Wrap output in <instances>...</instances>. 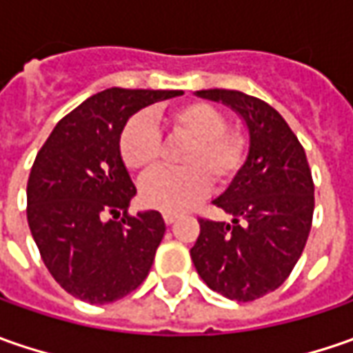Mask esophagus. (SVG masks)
Instances as JSON below:
<instances>
[{"label": "esophagus", "instance_id": "esophagus-1", "mask_svg": "<svg viewBox=\"0 0 353 353\" xmlns=\"http://www.w3.org/2000/svg\"><path fill=\"white\" fill-rule=\"evenodd\" d=\"M176 218H179V214H176V212H165V214H163L165 224H172V222H176Z\"/></svg>", "mask_w": 353, "mask_h": 353}]
</instances>
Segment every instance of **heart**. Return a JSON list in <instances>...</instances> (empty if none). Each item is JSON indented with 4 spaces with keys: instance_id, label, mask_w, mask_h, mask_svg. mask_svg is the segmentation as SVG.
<instances>
[{
    "instance_id": "b5f03b06",
    "label": "heart",
    "mask_w": 353,
    "mask_h": 353,
    "mask_svg": "<svg viewBox=\"0 0 353 353\" xmlns=\"http://www.w3.org/2000/svg\"><path fill=\"white\" fill-rule=\"evenodd\" d=\"M170 137L186 141L179 163L183 169H163L141 183V200L157 210L181 212L206 194L210 181L225 186L243 167L250 141L228 129L224 112L206 102H188L169 110L163 117ZM119 155L125 167L149 172L161 159V137L151 117L137 114L119 137Z\"/></svg>"
}]
</instances>
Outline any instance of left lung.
I'll return each mask as SVG.
<instances>
[{"label":"left lung","mask_w":353,"mask_h":353,"mask_svg":"<svg viewBox=\"0 0 353 353\" xmlns=\"http://www.w3.org/2000/svg\"><path fill=\"white\" fill-rule=\"evenodd\" d=\"M196 96L241 116L250 151L214 200L232 222L200 218L190 257L212 291L250 303L279 289L303 255L314 212L312 174L303 145L275 108L237 90H200Z\"/></svg>","instance_id":"8db88e82"}]
</instances>
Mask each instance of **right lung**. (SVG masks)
I'll return each instance as SVG.
<instances>
[{
	"instance_id": "right-lung-1",
	"label": "right lung",
	"mask_w": 353,
	"mask_h": 353,
	"mask_svg": "<svg viewBox=\"0 0 353 353\" xmlns=\"http://www.w3.org/2000/svg\"><path fill=\"white\" fill-rule=\"evenodd\" d=\"M181 94L98 92L62 117L37 153L27 183V222L48 273L80 301L114 303L149 275L165 220L157 210L128 214L137 190L119 155V137L133 114Z\"/></svg>"
}]
</instances>
